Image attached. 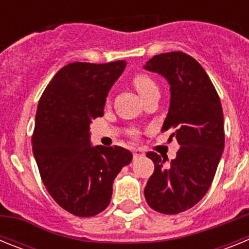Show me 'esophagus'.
<instances>
[{
  "mask_svg": "<svg viewBox=\"0 0 249 249\" xmlns=\"http://www.w3.org/2000/svg\"><path fill=\"white\" fill-rule=\"evenodd\" d=\"M143 151H141V149H133V157H141V156H143Z\"/></svg>",
  "mask_w": 249,
  "mask_h": 249,
  "instance_id": "obj_1",
  "label": "esophagus"
}]
</instances>
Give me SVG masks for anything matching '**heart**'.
<instances>
[{"label":"heart","instance_id":"heart-1","mask_svg":"<svg viewBox=\"0 0 249 249\" xmlns=\"http://www.w3.org/2000/svg\"><path fill=\"white\" fill-rule=\"evenodd\" d=\"M132 85H133V87H135L136 91L138 92V94H140L142 100L146 98L147 96H149V94L158 92L157 83L146 73L136 74V76L132 78ZM132 133L135 135V131L132 132Z\"/></svg>","mask_w":249,"mask_h":249}]
</instances>
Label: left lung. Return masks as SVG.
Instances as JSON below:
<instances>
[{"instance_id":"obj_1","label":"left lung","mask_w":249,"mask_h":249,"mask_svg":"<svg viewBox=\"0 0 249 249\" xmlns=\"http://www.w3.org/2000/svg\"><path fill=\"white\" fill-rule=\"evenodd\" d=\"M147 71L163 76L169 83L171 102L162 129L175 128L179 144L177 157L148 152L155 172L144 188L151 208L177 214L198 203L212 184L224 148L223 111L218 93L201 65L183 52L152 57Z\"/></svg>"}]
</instances>
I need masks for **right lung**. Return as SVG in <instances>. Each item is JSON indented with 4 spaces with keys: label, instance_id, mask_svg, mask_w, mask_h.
<instances>
[{
    "label": "right lung",
    "instance_id": "obj_1",
    "mask_svg": "<svg viewBox=\"0 0 249 249\" xmlns=\"http://www.w3.org/2000/svg\"><path fill=\"white\" fill-rule=\"evenodd\" d=\"M126 67L73 62L54 74L41 96L32 151L43 184L63 210L92 217L111 202L112 184L132 153L120 146H91L89 124L103 116L108 91Z\"/></svg>",
    "mask_w": 249,
    "mask_h": 249
}]
</instances>
